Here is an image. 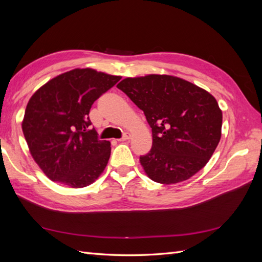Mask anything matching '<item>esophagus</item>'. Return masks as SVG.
Wrapping results in <instances>:
<instances>
[{
	"label": "esophagus",
	"instance_id": "esophagus-1",
	"mask_svg": "<svg viewBox=\"0 0 262 262\" xmlns=\"http://www.w3.org/2000/svg\"><path fill=\"white\" fill-rule=\"evenodd\" d=\"M130 138H131V136H130V133H125L124 136L121 138V139H119L118 141L119 142H123V141H128V140H130Z\"/></svg>",
	"mask_w": 262,
	"mask_h": 262
}]
</instances>
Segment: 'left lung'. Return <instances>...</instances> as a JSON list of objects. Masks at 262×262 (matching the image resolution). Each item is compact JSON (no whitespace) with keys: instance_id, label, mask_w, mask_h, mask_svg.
I'll return each instance as SVG.
<instances>
[{"instance_id":"left-lung-1","label":"left lung","mask_w":262,"mask_h":262,"mask_svg":"<svg viewBox=\"0 0 262 262\" xmlns=\"http://www.w3.org/2000/svg\"><path fill=\"white\" fill-rule=\"evenodd\" d=\"M146 117L153 145L140 163L158 184L185 181L202 169L222 134V110L201 87L171 75L126 77L117 85Z\"/></svg>"}]
</instances>
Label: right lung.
Masks as SVG:
<instances>
[{
  "mask_svg": "<svg viewBox=\"0 0 262 262\" xmlns=\"http://www.w3.org/2000/svg\"><path fill=\"white\" fill-rule=\"evenodd\" d=\"M120 80L89 68L74 69L30 97L21 129L34 161L50 180L83 188L104 171L112 147L91 129L89 114L94 101Z\"/></svg>",
  "mask_w": 262,
  "mask_h": 262,
  "instance_id": "1",
  "label": "right lung"
}]
</instances>
